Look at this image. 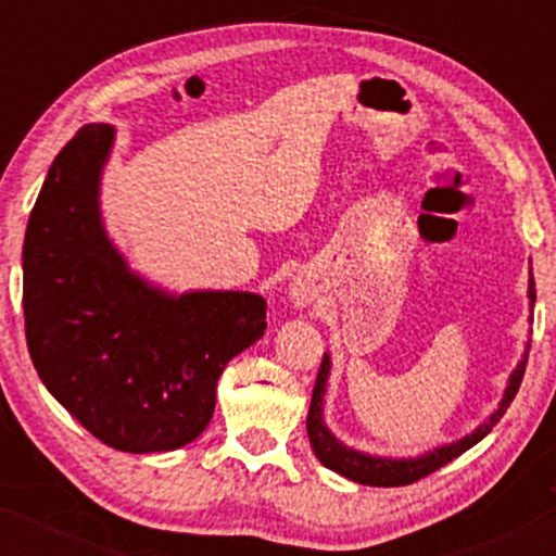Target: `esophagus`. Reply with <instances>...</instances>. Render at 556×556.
Returning <instances> with one entry per match:
<instances>
[{
	"label": "esophagus",
	"instance_id": "34e87169",
	"mask_svg": "<svg viewBox=\"0 0 556 556\" xmlns=\"http://www.w3.org/2000/svg\"><path fill=\"white\" fill-rule=\"evenodd\" d=\"M292 300H295V305H308L311 303V292L305 290V287H292Z\"/></svg>",
	"mask_w": 556,
	"mask_h": 556
}]
</instances>
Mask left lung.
Returning a JSON list of instances; mask_svg holds the SVG:
<instances>
[{"label":"left lung","instance_id":"8db88e82","mask_svg":"<svg viewBox=\"0 0 556 556\" xmlns=\"http://www.w3.org/2000/svg\"><path fill=\"white\" fill-rule=\"evenodd\" d=\"M528 298H531V308L535 303V285H533V274L531 282H528ZM526 363H528V350L522 353V361L518 363L513 376H509V384L504 389V397L500 402L494 413H491L486 424H481L473 433L468 437L457 439V442L437 446V450L426 452L420 457H407V460H392V457H371L363 455L358 450H350L342 442H337L331 437L327 426H324V392H327V376H329V355H324L321 366H318V376H316V387H314V397H311V407H308V439L311 446H314L316 457L327 465L329 470L340 473L350 481L363 483V486H407V483H416L420 478H426L433 470H439L442 465H446L455 457H460L465 450L481 442L486 433L500 424V418L507 413L509 402L515 400L518 394L522 376H526Z\"/></svg>","mask_w":556,"mask_h":556}]
</instances>
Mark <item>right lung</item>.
<instances>
[{
  "instance_id": "add662e5",
  "label": "right lung",
  "mask_w": 556,
  "mask_h": 556,
  "mask_svg": "<svg viewBox=\"0 0 556 556\" xmlns=\"http://www.w3.org/2000/svg\"><path fill=\"white\" fill-rule=\"evenodd\" d=\"M114 127L86 125L49 167L23 242L25 340L43 387L119 452H169L208 426L216 381L264 337L253 292L167 295L127 269L99 214Z\"/></svg>"
}]
</instances>
